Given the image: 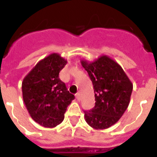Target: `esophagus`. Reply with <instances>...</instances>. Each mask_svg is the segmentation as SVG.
<instances>
[{
  "instance_id": "34e87169",
  "label": "esophagus",
  "mask_w": 157,
  "mask_h": 157,
  "mask_svg": "<svg viewBox=\"0 0 157 157\" xmlns=\"http://www.w3.org/2000/svg\"><path fill=\"white\" fill-rule=\"evenodd\" d=\"M76 99H77V100H78V101L81 100V95H80V94H79V93L76 94Z\"/></svg>"
}]
</instances>
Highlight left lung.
Here are the masks:
<instances>
[{"label": "left lung", "mask_w": 157, "mask_h": 157, "mask_svg": "<svg viewBox=\"0 0 157 157\" xmlns=\"http://www.w3.org/2000/svg\"><path fill=\"white\" fill-rule=\"evenodd\" d=\"M93 83L95 106L85 111L87 124L94 129H105L117 123L129 104L133 84L121 65L107 55L89 62L81 59Z\"/></svg>", "instance_id": "obj_1"}]
</instances>
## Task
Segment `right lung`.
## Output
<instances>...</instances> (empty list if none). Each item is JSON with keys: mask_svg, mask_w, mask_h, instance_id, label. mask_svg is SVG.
<instances>
[{"mask_svg": "<svg viewBox=\"0 0 157 157\" xmlns=\"http://www.w3.org/2000/svg\"><path fill=\"white\" fill-rule=\"evenodd\" d=\"M67 63L60 54H49L36 64L22 82L23 102L28 113L45 128L62 123L67 107L75 98L59 77Z\"/></svg>", "mask_w": 157, "mask_h": 157, "instance_id": "obj_1", "label": "right lung"}]
</instances>
